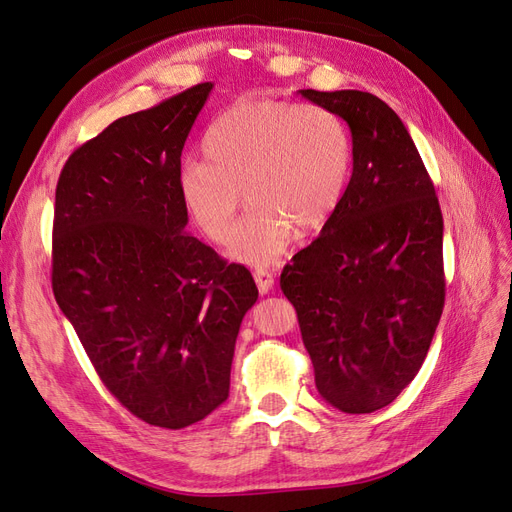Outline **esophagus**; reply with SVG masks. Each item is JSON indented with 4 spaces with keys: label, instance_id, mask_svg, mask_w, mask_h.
Segmentation results:
<instances>
[{
    "label": "esophagus",
    "instance_id": "1",
    "mask_svg": "<svg viewBox=\"0 0 512 512\" xmlns=\"http://www.w3.org/2000/svg\"><path fill=\"white\" fill-rule=\"evenodd\" d=\"M254 280H256V286H258L260 294H267L275 284V273L269 271V269H256Z\"/></svg>",
    "mask_w": 512,
    "mask_h": 512
}]
</instances>
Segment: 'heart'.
Instances as JSON below:
<instances>
[{
	"instance_id": "obj_1",
	"label": "heart",
	"mask_w": 512,
	"mask_h": 512,
	"mask_svg": "<svg viewBox=\"0 0 512 512\" xmlns=\"http://www.w3.org/2000/svg\"><path fill=\"white\" fill-rule=\"evenodd\" d=\"M352 136L331 108L277 100L232 104L203 136V162L183 164L179 194L192 222L215 243L235 230L243 194L250 213L230 241V256L273 265L303 232L331 220L346 192Z\"/></svg>"
}]
</instances>
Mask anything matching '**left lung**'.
I'll return each instance as SVG.
<instances>
[{
  "instance_id": "1",
  "label": "left lung",
  "mask_w": 512,
  "mask_h": 512,
  "mask_svg": "<svg viewBox=\"0 0 512 512\" xmlns=\"http://www.w3.org/2000/svg\"><path fill=\"white\" fill-rule=\"evenodd\" d=\"M352 134V177L320 237L284 267L316 389L376 412L421 369L444 307L442 211L404 121L367 91L301 89Z\"/></svg>"
}]
</instances>
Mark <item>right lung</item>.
Returning <instances> with one entry per match:
<instances>
[{
	"instance_id": "right-lung-1",
	"label": "right lung",
	"mask_w": 512,
	"mask_h": 512,
	"mask_svg": "<svg viewBox=\"0 0 512 512\" xmlns=\"http://www.w3.org/2000/svg\"><path fill=\"white\" fill-rule=\"evenodd\" d=\"M213 85L113 121L55 190L53 292L121 406L183 429L228 399L252 273L185 232L181 151Z\"/></svg>"
}]
</instances>
